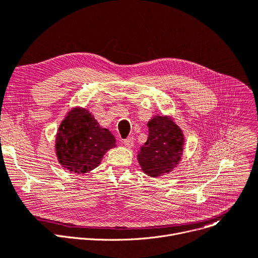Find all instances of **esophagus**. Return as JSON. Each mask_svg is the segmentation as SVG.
I'll use <instances>...</instances> for the list:
<instances>
[{
    "instance_id": "34e87169",
    "label": "esophagus",
    "mask_w": 258,
    "mask_h": 258,
    "mask_svg": "<svg viewBox=\"0 0 258 258\" xmlns=\"http://www.w3.org/2000/svg\"><path fill=\"white\" fill-rule=\"evenodd\" d=\"M123 143H124L125 146H127V147H133V146H134V137L131 136V137L124 139V140H123Z\"/></svg>"
}]
</instances>
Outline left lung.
<instances>
[{"instance_id":"obj_1","label":"left lung","mask_w":258,"mask_h":258,"mask_svg":"<svg viewBox=\"0 0 258 258\" xmlns=\"http://www.w3.org/2000/svg\"><path fill=\"white\" fill-rule=\"evenodd\" d=\"M148 138L138 153L142 170L151 177L171 171L182 156L184 137L181 128L165 116H155L147 123Z\"/></svg>"}]
</instances>
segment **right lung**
<instances>
[{
  "mask_svg": "<svg viewBox=\"0 0 258 258\" xmlns=\"http://www.w3.org/2000/svg\"><path fill=\"white\" fill-rule=\"evenodd\" d=\"M115 142L113 134L100 127L86 108L76 107L68 113L58 128L56 155L62 167L86 173L99 165Z\"/></svg>",
  "mask_w": 258,
  "mask_h": 258,
  "instance_id": "1",
  "label": "right lung"
}]
</instances>
